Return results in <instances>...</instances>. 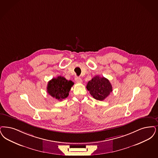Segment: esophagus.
Returning <instances> with one entry per match:
<instances>
[{"label":"esophagus","instance_id":"34e87169","mask_svg":"<svg viewBox=\"0 0 158 158\" xmlns=\"http://www.w3.org/2000/svg\"><path fill=\"white\" fill-rule=\"evenodd\" d=\"M75 79V81L77 83H82V79L80 77H76Z\"/></svg>","mask_w":158,"mask_h":158}]
</instances>
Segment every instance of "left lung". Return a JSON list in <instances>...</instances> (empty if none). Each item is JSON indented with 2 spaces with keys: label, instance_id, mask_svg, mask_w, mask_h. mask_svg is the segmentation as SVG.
Masks as SVG:
<instances>
[{
  "label": "left lung",
  "instance_id": "obj_1",
  "mask_svg": "<svg viewBox=\"0 0 158 158\" xmlns=\"http://www.w3.org/2000/svg\"><path fill=\"white\" fill-rule=\"evenodd\" d=\"M86 88L94 98L103 101L112 92V86L109 81L104 77L96 76L89 81Z\"/></svg>",
  "mask_w": 158,
  "mask_h": 158
}]
</instances>
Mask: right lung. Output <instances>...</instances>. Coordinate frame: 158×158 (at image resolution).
I'll list each match as a JSON object with an SVG mask.
<instances>
[{
  "label": "right lung",
  "instance_id": "1",
  "mask_svg": "<svg viewBox=\"0 0 158 158\" xmlns=\"http://www.w3.org/2000/svg\"><path fill=\"white\" fill-rule=\"evenodd\" d=\"M73 85L74 83L72 81L66 80L62 76H58L49 81L47 92L51 96L62 101L68 96L70 89Z\"/></svg>",
  "mask_w": 158,
  "mask_h": 158
}]
</instances>
